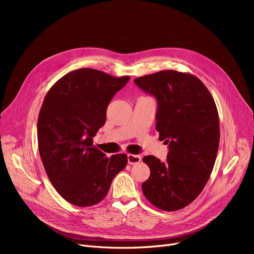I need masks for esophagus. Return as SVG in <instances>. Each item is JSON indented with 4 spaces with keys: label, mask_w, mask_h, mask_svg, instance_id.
<instances>
[{
    "label": "esophagus",
    "mask_w": 254,
    "mask_h": 254,
    "mask_svg": "<svg viewBox=\"0 0 254 254\" xmlns=\"http://www.w3.org/2000/svg\"><path fill=\"white\" fill-rule=\"evenodd\" d=\"M127 162L129 165H136L141 162V156L137 154H127Z\"/></svg>",
    "instance_id": "1"
}]
</instances>
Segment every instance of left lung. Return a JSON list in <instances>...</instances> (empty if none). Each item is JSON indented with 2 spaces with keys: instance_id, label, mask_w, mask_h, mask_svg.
Instances as JSON below:
<instances>
[{
  "instance_id": "left-lung-1",
  "label": "left lung",
  "mask_w": 254,
  "mask_h": 254,
  "mask_svg": "<svg viewBox=\"0 0 254 254\" xmlns=\"http://www.w3.org/2000/svg\"><path fill=\"white\" fill-rule=\"evenodd\" d=\"M135 83L157 99L155 128L169 144L167 161L143 157L150 169L142 190L164 211H177L202 192L214 167L220 129L217 107L205 84L194 75L174 70L136 78Z\"/></svg>"
}]
</instances>
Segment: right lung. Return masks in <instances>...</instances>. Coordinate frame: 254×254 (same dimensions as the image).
<instances>
[{"mask_svg":"<svg viewBox=\"0 0 254 254\" xmlns=\"http://www.w3.org/2000/svg\"><path fill=\"white\" fill-rule=\"evenodd\" d=\"M128 80L84 68L65 74L46 93L38 116L39 152L53 188L72 205L100 203L127 164L125 153L107 157L92 138Z\"/></svg>","mask_w":254,"mask_h":254,"instance_id":"1","label":"right lung"}]
</instances>
